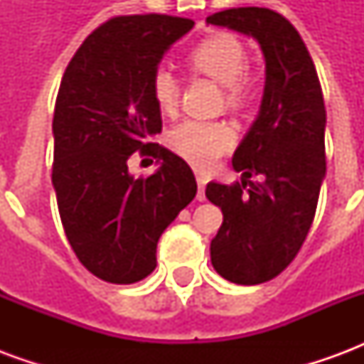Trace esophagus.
I'll return each instance as SVG.
<instances>
[{
	"label": "esophagus",
	"instance_id": "1",
	"mask_svg": "<svg viewBox=\"0 0 364 364\" xmlns=\"http://www.w3.org/2000/svg\"><path fill=\"white\" fill-rule=\"evenodd\" d=\"M206 177L205 175L197 173V185H198V193H197V198L198 200H205L206 195H205V187H206Z\"/></svg>",
	"mask_w": 364,
	"mask_h": 364
}]
</instances>
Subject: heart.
<instances>
[{"instance_id":"b5f03b06","label":"heart","mask_w":364,"mask_h":364,"mask_svg":"<svg viewBox=\"0 0 364 364\" xmlns=\"http://www.w3.org/2000/svg\"><path fill=\"white\" fill-rule=\"evenodd\" d=\"M245 62L244 43L230 33L206 36L189 52L191 66L224 87V103L232 111L245 109L255 93V80ZM150 91L159 111L171 112L177 107L179 87L171 70L156 68L150 77ZM236 138V130L226 120L187 119L169 130L167 144L198 169H210L222 154L232 150Z\"/></svg>"}]
</instances>
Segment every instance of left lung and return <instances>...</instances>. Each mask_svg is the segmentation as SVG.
<instances>
[{
  "instance_id": "obj_1",
  "label": "left lung",
  "mask_w": 364,
  "mask_h": 364,
  "mask_svg": "<svg viewBox=\"0 0 364 364\" xmlns=\"http://www.w3.org/2000/svg\"><path fill=\"white\" fill-rule=\"evenodd\" d=\"M206 23L253 36L265 56L259 117L232 158L236 171L262 181L206 185L224 214L210 242L213 267L230 282L259 284L289 267L312 226L326 177L323 95L304 41L281 13L236 7Z\"/></svg>"
}]
</instances>
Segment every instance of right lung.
Wrapping results in <instances>:
<instances>
[{"instance_id":"right-lung-1","label":"right lung","mask_w":364,"mask_h":364,"mask_svg":"<svg viewBox=\"0 0 364 364\" xmlns=\"http://www.w3.org/2000/svg\"><path fill=\"white\" fill-rule=\"evenodd\" d=\"M195 21L122 15L97 27L70 60L54 107V164L60 220L82 265L99 279L132 284L156 269L164 230L197 195L185 159L151 142L161 112L150 77L164 52ZM138 151L162 161L136 180Z\"/></svg>"}]
</instances>
